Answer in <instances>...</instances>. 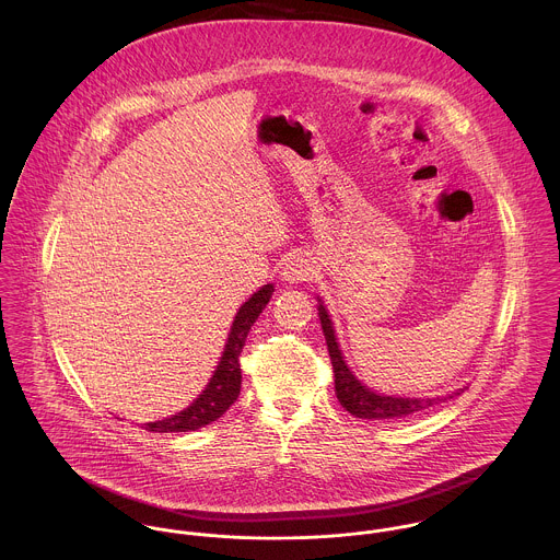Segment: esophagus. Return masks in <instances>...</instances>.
Here are the masks:
<instances>
[{
	"instance_id": "obj_1",
	"label": "esophagus",
	"mask_w": 560,
	"mask_h": 560,
	"mask_svg": "<svg viewBox=\"0 0 560 560\" xmlns=\"http://www.w3.org/2000/svg\"><path fill=\"white\" fill-rule=\"evenodd\" d=\"M313 262L306 256H293L282 267V280L289 284H302L313 278Z\"/></svg>"
}]
</instances>
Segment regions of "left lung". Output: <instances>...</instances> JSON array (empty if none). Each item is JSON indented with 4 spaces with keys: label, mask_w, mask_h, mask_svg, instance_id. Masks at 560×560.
Listing matches in <instances>:
<instances>
[{
    "label": "left lung",
    "mask_w": 560,
    "mask_h": 560,
    "mask_svg": "<svg viewBox=\"0 0 560 560\" xmlns=\"http://www.w3.org/2000/svg\"><path fill=\"white\" fill-rule=\"evenodd\" d=\"M317 302H319L317 311H319L320 327H323V336H325L331 369H334L336 397L351 416L364 418V420H397V418L418 413L422 409H429L442 400L455 399L466 390V388H457L442 397H397V395H384V393L371 390L347 366L345 355L338 345V338H336L334 323L329 319L320 298H317Z\"/></svg>",
    "instance_id": "left-lung-1"
}]
</instances>
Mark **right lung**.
I'll use <instances>...</instances> for the list:
<instances>
[{
  "instance_id": "obj_1",
  "label": "right lung",
  "mask_w": 560,
  "mask_h": 560,
  "mask_svg": "<svg viewBox=\"0 0 560 560\" xmlns=\"http://www.w3.org/2000/svg\"><path fill=\"white\" fill-rule=\"evenodd\" d=\"M273 284H265L260 287L247 302L241 304L222 358L207 384V388L191 400L185 409L163 418L155 422H147V431L153 433H183V431H196L200 427L211 424L213 420H218L220 416H224V411L237 400L241 390V366L240 355L247 338V331L252 329V325L258 319V315L265 311V306L269 304L271 295H273Z\"/></svg>"
}]
</instances>
